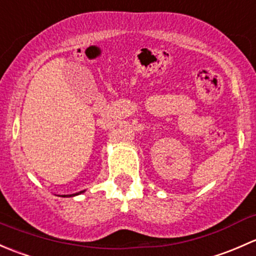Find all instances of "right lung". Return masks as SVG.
<instances>
[{
    "label": "right lung",
    "mask_w": 256,
    "mask_h": 256,
    "mask_svg": "<svg viewBox=\"0 0 256 256\" xmlns=\"http://www.w3.org/2000/svg\"><path fill=\"white\" fill-rule=\"evenodd\" d=\"M85 192V190L84 191H80V192H76V194H62V197H74V196H78V194H81Z\"/></svg>",
    "instance_id": "right-lung-1"
}]
</instances>
